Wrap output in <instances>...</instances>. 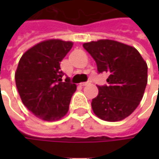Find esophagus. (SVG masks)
I'll use <instances>...</instances> for the list:
<instances>
[{
    "label": "esophagus",
    "instance_id": "esophagus-1",
    "mask_svg": "<svg viewBox=\"0 0 159 159\" xmlns=\"http://www.w3.org/2000/svg\"><path fill=\"white\" fill-rule=\"evenodd\" d=\"M90 84V82H82V83H80V86H82V87H85V86H88V85H89Z\"/></svg>",
    "mask_w": 159,
    "mask_h": 159
}]
</instances>
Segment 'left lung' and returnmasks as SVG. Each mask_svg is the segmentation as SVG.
I'll use <instances>...</instances> for the list:
<instances>
[{
    "instance_id": "obj_1",
    "label": "left lung",
    "mask_w": 159,
    "mask_h": 159,
    "mask_svg": "<svg viewBox=\"0 0 159 159\" xmlns=\"http://www.w3.org/2000/svg\"><path fill=\"white\" fill-rule=\"evenodd\" d=\"M95 59L98 73L107 72V85L97 86L99 93L91 105L102 120L115 122L128 117L139 105L148 81V66L134 47L111 40L83 44Z\"/></svg>"
}]
</instances>
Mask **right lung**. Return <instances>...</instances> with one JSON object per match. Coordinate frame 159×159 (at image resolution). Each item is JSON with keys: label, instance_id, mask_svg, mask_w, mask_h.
<instances>
[{"label": "right lung", "instance_id": "add662e5", "mask_svg": "<svg viewBox=\"0 0 159 159\" xmlns=\"http://www.w3.org/2000/svg\"><path fill=\"white\" fill-rule=\"evenodd\" d=\"M71 41L48 40L28 49L16 70V89L25 106L46 121L62 119L69 110L76 85L64 72L60 62L72 48Z\"/></svg>", "mask_w": 159, "mask_h": 159}]
</instances>
